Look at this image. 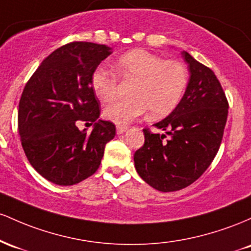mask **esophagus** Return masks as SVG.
Segmentation results:
<instances>
[{"instance_id":"esophagus-1","label":"esophagus","mask_w":251,"mask_h":251,"mask_svg":"<svg viewBox=\"0 0 251 251\" xmlns=\"http://www.w3.org/2000/svg\"><path fill=\"white\" fill-rule=\"evenodd\" d=\"M126 130H128V128H126V126H117V128H116L117 135H121V134L126 133Z\"/></svg>"}]
</instances>
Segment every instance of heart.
<instances>
[{
	"instance_id": "heart-1",
	"label": "heart",
	"mask_w": 251,
	"mask_h": 251,
	"mask_svg": "<svg viewBox=\"0 0 251 251\" xmlns=\"http://www.w3.org/2000/svg\"><path fill=\"white\" fill-rule=\"evenodd\" d=\"M123 79L135 80L131 100H117L104 109V117L117 126H128L146 112L162 118L176 108L187 85V70L180 61L163 60L160 55L136 49L121 55L114 63ZM91 88L104 103L116 95L117 78L97 67L91 75Z\"/></svg>"
}]
</instances>
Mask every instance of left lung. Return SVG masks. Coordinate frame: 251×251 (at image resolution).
<instances>
[{"mask_svg":"<svg viewBox=\"0 0 251 251\" xmlns=\"http://www.w3.org/2000/svg\"><path fill=\"white\" fill-rule=\"evenodd\" d=\"M181 55L190 72L185 94L167 117L153 125L163 134L145 129V145L134 154L139 176L161 192L187 187L207 170L221 146L229 109L212 70L186 50Z\"/></svg>","mask_w":251,"mask_h":251,"instance_id":"1","label":"left lung"}]
</instances>
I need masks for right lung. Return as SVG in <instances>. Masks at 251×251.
<instances>
[{
    "label": "right lung",
    "mask_w": 251,
    "mask_h": 251,
    "mask_svg": "<svg viewBox=\"0 0 251 251\" xmlns=\"http://www.w3.org/2000/svg\"><path fill=\"white\" fill-rule=\"evenodd\" d=\"M111 47L94 42L67 44L45 59L30 77L19 104V134L28 161L40 176L71 186L100 167L104 148L116 134L111 122L100 120V103L91 75ZM77 120L94 123L79 131Z\"/></svg>",
    "instance_id": "1"
}]
</instances>
